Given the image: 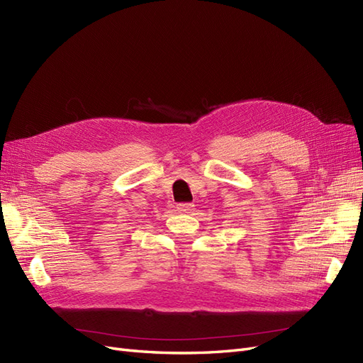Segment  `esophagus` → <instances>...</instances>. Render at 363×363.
<instances>
[{
  "instance_id": "esophagus-1",
  "label": "esophagus",
  "mask_w": 363,
  "mask_h": 363,
  "mask_svg": "<svg viewBox=\"0 0 363 363\" xmlns=\"http://www.w3.org/2000/svg\"><path fill=\"white\" fill-rule=\"evenodd\" d=\"M177 211L180 213H191L194 211V204L192 203H182L177 204Z\"/></svg>"
}]
</instances>
